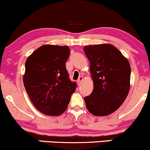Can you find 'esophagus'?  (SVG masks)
<instances>
[{
	"label": "esophagus",
	"mask_w": 150,
	"mask_h": 150,
	"mask_svg": "<svg viewBox=\"0 0 150 150\" xmlns=\"http://www.w3.org/2000/svg\"><path fill=\"white\" fill-rule=\"evenodd\" d=\"M82 80H83V77H82V76L79 77L78 80H77V85H80L81 82H82Z\"/></svg>",
	"instance_id": "34e87169"
}]
</instances>
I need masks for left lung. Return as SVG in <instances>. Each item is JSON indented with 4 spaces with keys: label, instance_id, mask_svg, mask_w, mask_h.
<instances>
[{
    "label": "left lung",
    "instance_id": "left-lung-1",
    "mask_svg": "<svg viewBox=\"0 0 150 150\" xmlns=\"http://www.w3.org/2000/svg\"><path fill=\"white\" fill-rule=\"evenodd\" d=\"M90 62L94 89L84 98L86 107L94 116H107L116 111L130 90V65L120 51L111 44L84 47Z\"/></svg>",
    "mask_w": 150,
    "mask_h": 150
}]
</instances>
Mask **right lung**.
<instances>
[{
	"label": "right lung",
	"mask_w": 150,
	"mask_h": 150,
	"mask_svg": "<svg viewBox=\"0 0 150 150\" xmlns=\"http://www.w3.org/2000/svg\"><path fill=\"white\" fill-rule=\"evenodd\" d=\"M67 46L43 45L27 58L23 82L31 101L40 112L59 116L67 109L76 89L70 80L65 63L70 56Z\"/></svg>",
	"instance_id": "1"
}]
</instances>
